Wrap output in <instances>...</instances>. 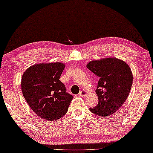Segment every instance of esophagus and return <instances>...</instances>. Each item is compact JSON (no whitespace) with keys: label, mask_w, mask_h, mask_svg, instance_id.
I'll use <instances>...</instances> for the list:
<instances>
[{"label":"esophagus","mask_w":153,"mask_h":153,"mask_svg":"<svg viewBox=\"0 0 153 153\" xmlns=\"http://www.w3.org/2000/svg\"><path fill=\"white\" fill-rule=\"evenodd\" d=\"M79 95L80 96H81L82 97H85V96H87V93L86 91H85V90H82V91H80V93L79 94Z\"/></svg>","instance_id":"obj_1"}]
</instances>
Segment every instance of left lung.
I'll return each instance as SVG.
<instances>
[{
  "label": "left lung",
  "mask_w": 153,
  "mask_h": 153,
  "mask_svg": "<svg viewBox=\"0 0 153 153\" xmlns=\"http://www.w3.org/2000/svg\"><path fill=\"white\" fill-rule=\"evenodd\" d=\"M87 67L100 78L96 89L98 104L90 108V111L102 117L112 115L124 104L131 91V68L123 60L110 57L90 61Z\"/></svg>",
  "instance_id": "8db88e82"
}]
</instances>
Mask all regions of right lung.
<instances>
[{
  "mask_svg": "<svg viewBox=\"0 0 153 153\" xmlns=\"http://www.w3.org/2000/svg\"><path fill=\"white\" fill-rule=\"evenodd\" d=\"M64 68L62 62L38 63L22 75L21 87L25 100L35 113L47 121L63 117L73 99L59 81Z\"/></svg>",
  "mask_w": 153,
  "mask_h": 153,
  "instance_id": "right-lung-1",
  "label": "right lung"
}]
</instances>
